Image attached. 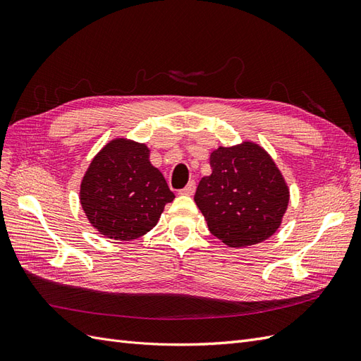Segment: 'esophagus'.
<instances>
[{"mask_svg":"<svg viewBox=\"0 0 361 361\" xmlns=\"http://www.w3.org/2000/svg\"><path fill=\"white\" fill-rule=\"evenodd\" d=\"M194 191H195V182H194V180H190L187 187L182 188L179 192H180L182 195H192Z\"/></svg>","mask_w":361,"mask_h":361,"instance_id":"34e87169","label":"esophagus"}]
</instances>
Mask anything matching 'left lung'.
<instances>
[{
	"mask_svg": "<svg viewBox=\"0 0 361 361\" xmlns=\"http://www.w3.org/2000/svg\"><path fill=\"white\" fill-rule=\"evenodd\" d=\"M212 173L199 182L194 202L209 232L228 247H248L276 233L289 203V188L276 162L259 145L220 146Z\"/></svg>",
	"mask_w": 361,
	"mask_h": 361,
	"instance_id": "8db88e82",
	"label": "left lung"
}]
</instances>
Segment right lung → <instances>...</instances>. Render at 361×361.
I'll use <instances>...</instances> for the list:
<instances>
[{
	"instance_id": "right-lung-1",
	"label": "right lung",
	"mask_w": 361,
	"mask_h": 361,
	"mask_svg": "<svg viewBox=\"0 0 361 361\" xmlns=\"http://www.w3.org/2000/svg\"><path fill=\"white\" fill-rule=\"evenodd\" d=\"M146 145L126 138L106 143L87 169L80 202L101 235L130 241L154 228L174 194L149 161Z\"/></svg>"
}]
</instances>
